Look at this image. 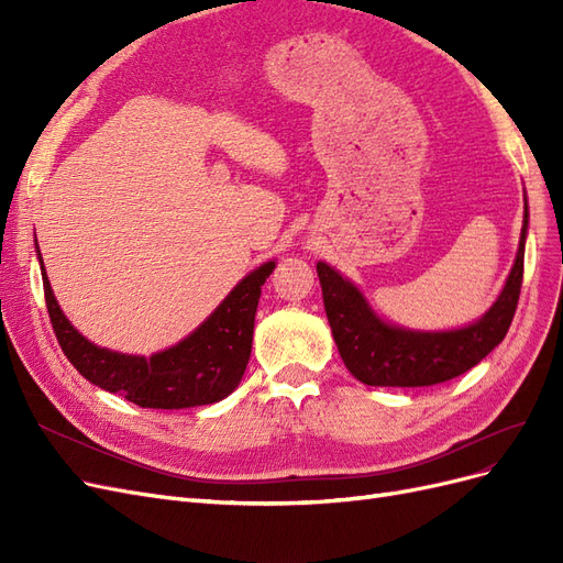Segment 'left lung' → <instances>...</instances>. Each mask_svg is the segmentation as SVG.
Returning <instances> with one entry per match:
<instances>
[{
    "label": "left lung",
    "mask_w": 563,
    "mask_h": 563,
    "mask_svg": "<svg viewBox=\"0 0 563 563\" xmlns=\"http://www.w3.org/2000/svg\"><path fill=\"white\" fill-rule=\"evenodd\" d=\"M526 201V199H523ZM528 201L519 251L496 302L472 323L451 331H413L385 321L347 277L317 263L323 308L340 356L356 380L376 387H428L457 378L496 350L515 319L523 279Z\"/></svg>",
    "instance_id": "obj_1"
}]
</instances>
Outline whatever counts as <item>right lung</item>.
Segmentation results:
<instances>
[{
    "instance_id": "1",
    "label": "right lung",
    "mask_w": 563,
    "mask_h": 563,
    "mask_svg": "<svg viewBox=\"0 0 563 563\" xmlns=\"http://www.w3.org/2000/svg\"><path fill=\"white\" fill-rule=\"evenodd\" d=\"M35 246L42 267L46 310L60 350L89 383L112 391V395H122L141 408H166V411L220 401L240 385L251 356L261 286L275 269V261H267L249 272L225 300L180 343L143 356L98 347L73 327L48 284L40 244Z\"/></svg>"
}]
</instances>
